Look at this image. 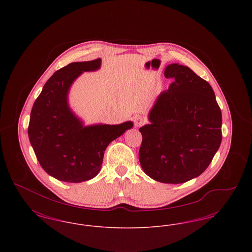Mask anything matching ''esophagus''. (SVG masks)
I'll list each match as a JSON object with an SVG mask.
<instances>
[{
    "label": "esophagus",
    "instance_id": "esophagus-1",
    "mask_svg": "<svg viewBox=\"0 0 252 252\" xmlns=\"http://www.w3.org/2000/svg\"><path fill=\"white\" fill-rule=\"evenodd\" d=\"M144 123H145V119H144V117L136 116V117L134 118V125H135V126H137V127L142 126Z\"/></svg>",
    "mask_w": 252,
    "mask_h": 252
}]
</instances>
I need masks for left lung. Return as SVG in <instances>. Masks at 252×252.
Segmentation results:
<instances>
[{
	"instance_id": "8db88e82",
	"label": "left lung",
	"mask_w": 252,
	"mask_h": 252,
	"mask_svg": "<svg viewBox=\"0 0 252 252\" xmlns=\"http://www.w3.org/2000/svg\"><path fill=\"white\" fill-rule=\"evenodd\" d=\"M173 78L140 128V163L151 179L179 184L201 175L222 141V114L213 88L189 67L173 63Z\"/></svg>"
}]
</instances>
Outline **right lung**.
<instances>
[{"instance_id": "obj_1", "label": "right lung", "mask_w": 252, "mask_h": 252, "mask_svg": "<svg viewBox=\"0 0 252 252\" xmlns=\"http://www.w3.org/2000/svg\"><path fill=\"white\" fill-rule=\"evenodd\" d=\"M100 65L101 59H97L61 68L49 78L33 105L29 140L41 167L57 180L77 183L94 178L108 144L133 126L132 122L83 126L69 108L67 95L74 79Z\"/></svg>"}]
</instances>
